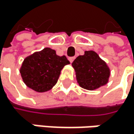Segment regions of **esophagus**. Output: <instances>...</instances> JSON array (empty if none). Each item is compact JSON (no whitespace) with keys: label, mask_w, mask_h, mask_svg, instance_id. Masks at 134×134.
I'll use <instances>...</instances> for the list:
<instances>
[{"label":"esophagus","mask_w":134,"mask_h":134,"mask_svg":"<svg viewBox=\"0 0 134 134\" xmlns=\"http://www.w3.org/2000/svg\"><path fill=\"white\" fill-rule=\"evenodd\" d=\"M68 59H69V61H70L71 63H72V62L74 61V59H75V57H69Z\"/></svg>","instance_id":"1"}]
</instances>
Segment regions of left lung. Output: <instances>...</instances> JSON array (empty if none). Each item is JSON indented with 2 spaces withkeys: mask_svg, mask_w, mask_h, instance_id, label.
<instances>
[{
  "mask_svg": "<svg viewBox=\"0 0 134 134\" xmlns=\"http://www.w3.org/2000/svg\"><path fill=\"white\" fill-rule=\"evenodd\" d=\"M72 66L76 71L79 86L84 89L95 90L108 82V66L93 51L85 52L83 55L78 56L72 63Z\"/></svg>",
  "mask_w": 134,
  "mask_h": 134,
  "instance_id": "1",
  "label": "left lung"
}]
</instances>
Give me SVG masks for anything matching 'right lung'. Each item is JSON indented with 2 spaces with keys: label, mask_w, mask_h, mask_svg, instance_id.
Listing matches in <instances>:
<instances>
[{
  "label": "right lung",
  "mask_w": 134,
  "mask_h": 134,
  "mask_svg": "<svg viewBox=\"0 0 134 134\" xmlns=\"http://www.w3.org/2000/svg\"><path fill=\"white\" fill-rule=\"evenodd\" d=\"M69 63L65 55L59 56L55 50L46 47L24 59L20 74L28 87L37 92H44L56 84L61 70Z\"/></svg>",
  "instance_id": "obj_1"
}]
</instances>
